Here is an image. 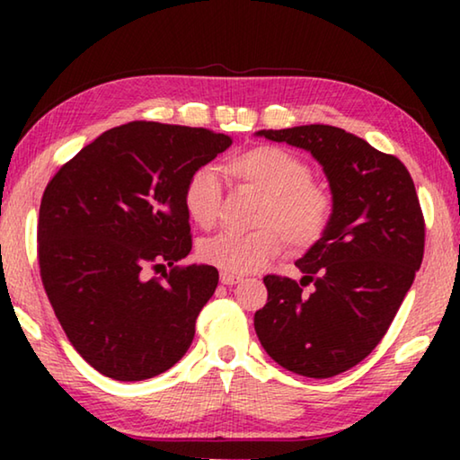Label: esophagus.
I'll return each mask as SVG.
<instances>
[{
  "label": "esophagus",
  "mask_w": 460,
  "mask_h": 460,
  "mask_svg": "<svg viewBox=\"0 0 460 460\" xmlns=\"http://www.w3.org/2000/svg\"><path fill=\"white\" fill-rule=\"evenodd\" d=\"M241 276H235V274H229V271H221V284L225 286H233V284H239L241 282Z\"/></svg>",
  "instance_id": "obj_1"
}]
</instances>
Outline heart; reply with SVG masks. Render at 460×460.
<instances>
[{
    "instance_id": "b5f03b06",
    "label": "heart",
    "mask_w": 460,
    "mask_h": 460,
    "mask_svg": "<svg viewBox=\"0 0 460 460\" xmlns=\"http://www.w3.org/2000/svg\"><path fill=\"white\" fill-rule=\"evenodd\" d=\"M235 181L263 194L252 233L221 231L199 243V258L229 274H252L284 253L308 252L321 243L334 219L332 190L313 178L305 158L286 147L260 144L229 160ZM184 211L202 229L219 219L223 186L211 166H199L182 189Z\"/></svg>"
}]
</instances>
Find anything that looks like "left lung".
I'll list each match as a JSON object with an SVG mask.
<instances>
[{"label": "left lung", "instance_id": "obj_1", "mask_svg": "<svg viewBox=\"0 0 460 460\" xmlns=\"http://www.w3.org/2000/svg\"><path fill=\"white\" fill-rule=\"evenodd\" d=\"M260 136L313 154L337 208L324 239L296 261L300 282L263 278L268 302L255 313V332L284 369L339 376L385 337L422 263L426 223L416 186L400 158L341 128L313 123ZM308 283L315 290L306 295Z\"/></svg>", "mask_w": 460, "mask_h": 460}]
</instances>
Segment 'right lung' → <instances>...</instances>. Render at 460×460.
<instances>
[{"mask_svg": "<svg viewBox=\"0 0 460 460\" xmlns=\"http://www.w3.org/2000/svg\"><path fill=\"white\" fill-rule=\"evenodd\" d=\"M229 146L213 129L129 121L84 146L46 186L42 286L71 345L103 376L150 379L189 351L219 271L178 266L192 249L182 189ZM147 269L161 276L147 279Z\"/></svg>", "mask_w": 460, "mask_h": 460, "instance_id": "obj_1", "label": "right lung"}]
</instances>
